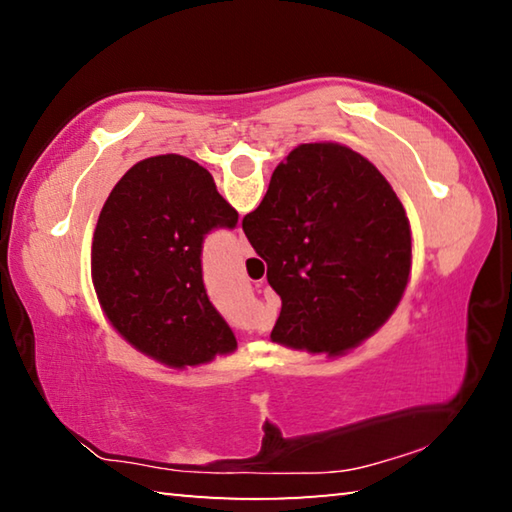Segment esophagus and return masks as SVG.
I'll list each match as a JSON object with an SVG mask.
<instances>
[{
    "instance_id": "obj_1",
    "label": "esophagus",
    "mask_w": 512,
    "mask_h": 512,
    "mask_svg": "<svg viewBox=\"0 0 512 512\" xmlns=\"http://www.w3.org/2000/svg\"><path fill=\"white\" fill-rule=\"evenodd\" d=\"M239 253L244 255V257H250V255H253V248H250L248 239L244 237V232H239Z\"/></svg>"
}]
</instances>
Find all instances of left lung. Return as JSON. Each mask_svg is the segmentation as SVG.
Returning <instances> with one entry per match:
<instances>
[{"instance_id":"1","label":"left lung","mask_w":512,"mask_h":512,"mask_svg":"<svg viewBox=\"0 0 512 512\" xmlns=\"http://www.w3.org/2000/svg\"><path fill=\"white\" fill-rule=\"evenodd\" d=\"M237 223L210 171L194 160L169 153L128 169L92 241V282L112 327L173 368L235 350V334L207 298L201 255L212 230Z\"/></svg>"}]
</instances>
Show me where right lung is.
<instances>
[{
    "mask_svg": "<svg viewBox=\"0 0 512 512\" xmlns=\"http://www.w3.org/2000/svg\"><path fill=\"white\" fill-rule=\"evenodd\" d=\"M282 298L275 343L329 357L368 339L400 302L411 228L393 187L348 146L300 144L241 221Z\"/></svg>",
    "mask_w": 512,
    "mask_h": 512,
    "instance_id": "add662e5",
    "label": "right lung"
}]
</instances>
